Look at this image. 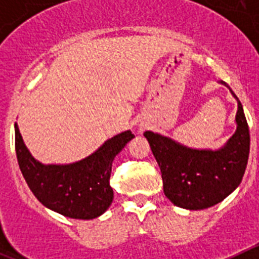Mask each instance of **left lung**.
Segmentation results:
<instances>
[{
  "label": "left lung",
  "instance_id": "8db88e82",
  "mask_svg": "<svg viewBox=\"0 0 259 259\" xmlns=\"http://www.w3.org/2000/svg\"><path fill=\"white\" fill-rule=\"evenodd\" d=\"M231 93L237 100V127L221 149H193L152 131L144 134L161 168L164 194L175 206L207 209L223 201L241 183L248 164L250 136L241 102L232 91Z\"/></svg>",
  "mask_w": 259,
  "mask_h": 259
}]
</instances>
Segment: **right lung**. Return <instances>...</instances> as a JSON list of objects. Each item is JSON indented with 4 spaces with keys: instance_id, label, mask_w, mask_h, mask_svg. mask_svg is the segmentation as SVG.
<instances>
[{
    "instance_id": "right-lung-1",
    "label": "right lung",
    "mask_w": 259,
    "mask_h": 259,
    "mask_svg": "<svg viewBox=\"0 0 259 259\" xmlns=\"http://www.w3.org/2000/svg\"><path fill=\"white\" fill-rule=\"evenodd\" d=\"M134 137L131 131H124L105 141L81 161L42 164L27 149L15 123V152L29 189L44 206L68 218L93 219L104 214L113 202L111 164Z\"/></svg>"
}]
</instances>
